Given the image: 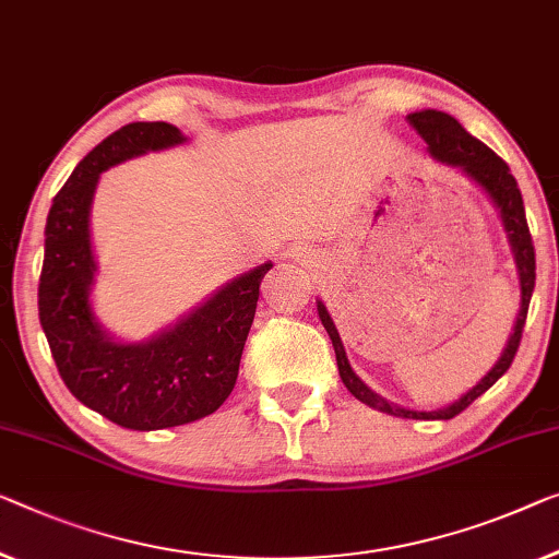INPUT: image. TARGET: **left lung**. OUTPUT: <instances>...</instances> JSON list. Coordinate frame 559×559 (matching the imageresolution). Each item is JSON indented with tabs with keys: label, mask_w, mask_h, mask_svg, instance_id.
<instances>
[{
	"label": "left lung",
	"mask_w": 559,
	"mask_h": 559,
	"mask_svg": "<svg viewBox=\"0 0 559 559\" xmlns=\"http://www.w3.org/2000/svg\"><path fill=\"white\" fill-rule=\"evenodd\" d=\"M409 122L414 124V130L419 132L427 143L429 155L435 157L437 163L452 165V168H460L466 178L485 190L487 198L492 200L495 207L499 211V218H502V226L507 233V240H510L514 263H518V276H520V313L518 321H514L510 338L502 348V356H499L497 364L487 371V377L477 381V386H472L466 394H462L456 402L449 406H441L437 412H414V409H404V406H396L386 402L384 396H379L377 391H371L364 381L356 377V371L348 364L344 341H341L336 323H333L331 313L326 311L323 301H316L319 306V319L326 329L333 352H336V364H338V377L344 381L346 389L352 394L364 402L371 409H379L391 416H402V419H452L460 412H464L474 399L485 394V391L495 384V381L502 377V373L510 369L514 354L520 348V338H522V329L524 321H527V308H530V298L532 290H535V246H532V236L527 228V215H524V203H522V193L518 188V180L510 173V165H507L502 157L492 153L485 143H479L477 138H472L460 122H456L452 115L439 112V110H419L409 115Z\"/></svg>",
	"instance_id": "8db88e82"
}]
</instances>
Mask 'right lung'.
Instances as JSON below:
<instances>
[{"mask_svg": "<svg viewBox=\"0 0 559 559\" xmlns=\"http://www.w3.org/2000/svg\"><path fill=\"white\" fill-rule=\"evenodd\" d=\"M168 122H130L82 157L55 195L45 226L39 323L74 399L124 429L153 431L213 414L230 396L271 261L145 341H118L93 308L97 261L90 213L99 173L130 157L186 143Z\"/></svg>", "mask_w": 559, "mask_h": 559, "instance_id": "right-lung-1", "label": "right lung"}]
</instances>
